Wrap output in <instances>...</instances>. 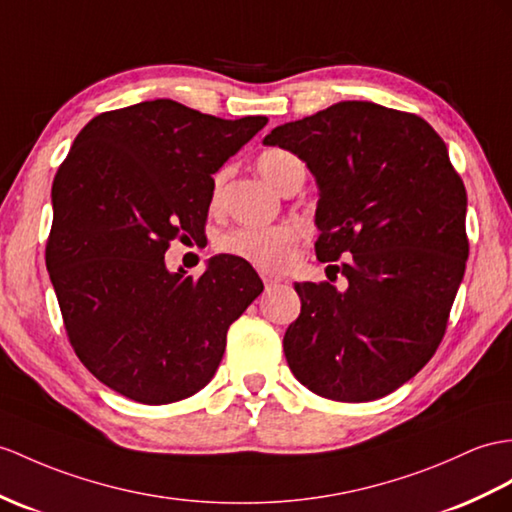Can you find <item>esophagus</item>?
<instances>
[{
	"instance_id": "obj_1",
	"label": "esophagus",
	"mask_w": 512,
	"mask_h": 512,
	"mask_svg": "<svg viewBox=\"0 0 512 512\" xmlns=\"http://www.w3.org/2000/svg\"><path fill=\"white\" fill-rule=\"evenodd\" d=\"M263 282H265V289H273V286H278L282 282V278L278 276H269V273H263Z\"/></svg>"
}]
</instances>
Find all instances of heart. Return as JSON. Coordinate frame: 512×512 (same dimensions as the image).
I'll use <instances>...</instances> for the list:
<instances>
[{
  "mask_svg": "<svg viewBox=\"0 0 512 512\" xmlns=\"http://www.w3.org/2000/svg\"><path fill=\"white\" fill-rule=\"evenodd\" d=\"M258 173L263 176L273 189L282 191L286 182H289L295 173H302L304 165L289 149L269 147L263 149L256 158ZM223 180H226V171H217L213 176V186H210V202L217 204ZM219 249L230 256L245 260V263L254 265L269 273H278L289 267L299 247V230L289 223H280V226L269 228H236L219 239Z\"/></svg>",
  "mask_w": 512,
  "mask_h": 512,
  "instance_id": "obj_1",
  "label": "heart"
}]
</instances>
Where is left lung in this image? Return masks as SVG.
Returning a JSON list of instances; mask_svg holds the SVG:
<instances>
[{
	"instance_id": "obj_1",
	"label": "left lung",
	"mask_w": 512,
	"mask_h": 512,
	"mask_svg": "<svg viewBox=\"0 0 512 512\" xmlns=\"http://www.w3.org/2000/svg\"><path fill=\"white\" fill-rule=\"evenodd\" d=\"M265 143L313 171L315 252L347 278L343 293L295 284L302 313L284 334L286 363L328 400L393 393L441 345L469 256L467 191L443 139L413 112L339 102Z\"/></svg>"
}]
</instances>
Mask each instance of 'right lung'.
I'll use <instances>...</instances> for the list:
<instances>
[{
  "instance_id": "1",
  "label": "right lung",
  "mask_w": 512,
  "mask_h": 512,
  "mask_svg": "<svg viewBox=\"0 0 512 512\" xmlns=\"http://www.w3.org/2000/svg\"><path fill=\"white\" fill-rule=\"evenodd\" d=\"M265 123L154 99L102 112L73 141L52 184L45 265L73 352L108 389L160 406L215 376L263 282L228 254L197 280L169 273L165 252L204 232L213 173Z\"/></svg>"
}]
</instances>
